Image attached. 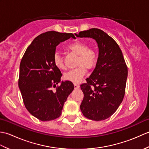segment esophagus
<instances>
[{
	"label": "esophagus",
	"instance_id": "34e87169",
	"mask_svg": "<svg viewBox=\"0 0 149 149\" xmlns=\"http://www.w3.org/2000/svg\"><path fill=\"white\" fill-rule=\"evenodd\" d=\"M79 88V85H77L76 84H74V88H75V89H78Z\"/></svg>",
	"mask_w": 149,
	"mask_h": 149
}]
</instances>
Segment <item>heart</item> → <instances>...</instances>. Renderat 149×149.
I'll list each match as a JSON object with an SVG mask.
<instances>
[{
    "label": "heart",
    "instance_id": "b5f03b06",
    "mask_svg": "<svg viewBox=\"0 0 149 149\" xmlns=\"http://www.w3.org/2000/svg\"><path fill=\"white\" fill-rule=\"evenodd\" d=\"M68 49L78 56L76 63V66L78 67L66 72L63 77L66 81L77 84L80 83L84 76L86 69L89 70L96 65L97 61V53L93 49L88 48L86 43L82 42L73 43L68 47ZM53 62L58 68L60 70L65 68L64 60L59 53L56 52L54 56Z\"/></svg>",
    "mask_w": 149,
    "mask_h": 149
}]
</instances>
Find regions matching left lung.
I'll return each instance as SVG.
<instances>
[{"label":"left lung","mask_w":149,"mask_h":149,"mask_svg":"<svg viewBox=\"0 0 149 149\" xmlns=\"http://www.w3.org/2000/svg\"><path fill=\"white\" fill-rule=\"evenodd\" d=\"M77 37L96 41L99 56L87 83L81 85L84 98L80 106L87 118L100 121L115 113L125 95L127 67L122 50L111 37L103 31L92 28L81 31Z\"/></svg>","instance_id":"1"}]
</instances>
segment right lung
<instances>
[{
    "label": "right lung",
    "mask_w": 149,
    "mask_h": 149,
    "mask_svg": "<svg viewBox=\"0 0 149 149\" xmlns=\"http://www.w3.org/2000/svg\"><path fill=\"white\" fill-rule=\"evenodd\" d=\"M72 38V33L48 31L41 34L28 47L20 65L18 87L24 105L31 115L42 121L60 116L65 102L74 86L61 81L62 74L54 64L59 44ZM60 83L56 91L52 87Z\"/></svg>",
    "instance_id": "add662e5"
}]
</instances>
